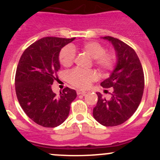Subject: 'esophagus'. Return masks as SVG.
<instances>
[{"label":"esophagus","instance_id":"34e87169","mask_svg":"<svg viewBox=\"0 0 160 160\" xmlns=\"http://www.w3.org/2000/svg\"><path fill=\"white\" fill-rule=\"evenodd\" d=\"M86 93L87 91H84V90H77V95H83V96H84Z\"/></svg>","mask_w":160,"mask_h":160}]
</instances>
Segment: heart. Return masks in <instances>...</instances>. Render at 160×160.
<instances>
[{"label": "heart", "instance_id": "1", "mask_svg": "<svg viewBox=\"0 0 160 160\" xmlns=\"http://www.w3.org/2000/svg\"><path fill=\"white\" fill-rule=\"evenodd\" d=\"M80 49L93 58V64L101 71L110 70L114 66V56L106 52L105 48L97 42H86L80 46ZM75 49L70 45L61 49L59 55L60 63L64 67H70L75 60ZM97 79V73L93 70H72L68 74V81L72 86L80 89L87 88L91 82Z\"/></svg>", "mask_w": 160, "mask_h": 160}]
</instances>
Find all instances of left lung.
<instances>
[{
	"mask_svg": "<svg viewBox=\"0 0 160 160\" xmlns=\"http://www.w3.org/2000/svg\"><path fill=\"white\" fill-rule=\"evenodd\" d=\"M114 46L117 64L108 79L101 83L113 88L110 100L97 93L98 101L93 110V118L104 126H117L126 122L138 108L144 91L142 67L135 50L124 42L111 36L103 37Z\"/></svg>",
	"mask_w": 160,
	"mask_h": 160,
	"instance_id": "left-lung-1",
	"label": "left lung"
}]
</instances>
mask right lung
Wrapping results in <instances>:
<instances>
[{
	"mask_svg": "<svg viewBox=\"0 0 160 160\" xmlns=\"http://www.w3.org/2000/svg\"><path fill=\"white\" fill-rule=\"evenodd\" d=\"M75 38L45 37L24 51L15 74V91L21 107L33 122L55 128L69 115L71 103L77 98L74 90L66 88L56 95L52 84L60 69L61 49Z\"/></svg>",
	"mask_w": 160,
	"mask_h": 160,
	"instance_id": "right-lung-1",
	"label": "right lung"
}]
</instances>
